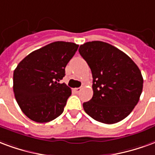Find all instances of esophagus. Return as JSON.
Masks as SVG:
<instances>
[{"mask_svg": "<svg viewBox=\"0 0 155 155\" xmlns=\"http://www.w3.org/2000/svg\"><path fill=\"white\" fill-rule=\"evenodd\" d=\"M82 87H77V88H74L73 89V91H74V92L75 93H79L80 91H82Z\"/></svg>", "mask_w": 155, "mask_h": 155, "instance_id": "esophagus-1", "label": "esophagus"}]
</instances>
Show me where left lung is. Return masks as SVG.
Returning a JSON list of instances; mask_svg holds the SVG:
<instances>
[{
    "instance_id": "1",
    "label": "left lung",
    "mask_w": 155,
    "mask_h": 155,
    "mask_svg": "<svg viewBox=\"0 0 155 155\" xmlns=\"http://www.w3.org/2000/svg\"><path fill=\"white\" fill-rule=\"evenodd\" d=\"M78 51L93 78L92 98L82 105L86 113L104 124L125 119L140 100L144 82L140 70L128 55L105 42H87Z\"/></svg>"
}]
</instances>
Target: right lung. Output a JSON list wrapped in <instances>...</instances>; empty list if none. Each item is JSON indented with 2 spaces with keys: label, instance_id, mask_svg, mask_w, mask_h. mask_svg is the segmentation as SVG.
<instances>
[{
  "label": "right lung",
  "instance_id": "add662e5",
  "mask_svg": "<svg viewBox=\"0 0 155 155\" xmlns=\"http://www.w3.org/2000/svg\"><path fill=\"white\" fill-rule=\"evenodd\" d=\"M78 45L57 41L30 53L13 74V90L23 113L35 122L46 123L64 111L72 91L59 81Z\"/></svg>",
  "mask_w": 155,
  "mask_h": 155
}]
</instances>
